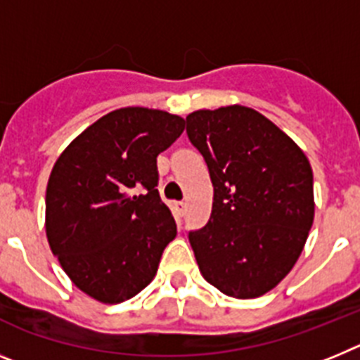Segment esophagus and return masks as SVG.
I'll return each instance as SVG.
<instances>
[{"instance_id":"obj_1","label":"esophagus","mask_w":360,"mask_h":360,"mask_svg":"<svg viewBox=\"0 0 360 360\" xmlns=\"http://www.w3.org/2000/svg\"><path fill=\"white\" fill-rule=\"evenodd\" d=\"M174 209H176L178 214L184 216V214H186V211H187V203L186 202H176V203H174Z\"/></svg>"}]
</instances>
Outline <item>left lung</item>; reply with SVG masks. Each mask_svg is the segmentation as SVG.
<instances>
[{
  "label": "left lung",
  "mask_w": 360,
  "mask_h": 360,
  "mask_svg": "<svg viewBox=\"0 0 360 360\" xmlns=\"http://www.w3.org/2000/svg\"><path fill=\"white\" fill-rule=\"evenodd\" d=\"M187 136L214 187L207 225L189 232L205 281L238 299L278 287L314 224V174L303 149L247 106L198 110Z\"/></svg>",
  "instance_id": "8db88e82"
}]
</instances>
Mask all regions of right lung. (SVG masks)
Here are the masks:
<instances>
[{
	"mask_svg": "<svg viewBox=\"0 0 360 360\" xmlns=\"http://www.w3.org/2000/svg\"><path fill=\"white\" fill-rule=\"evenodd\" d=\"M186 128L167 111L120 108L59 155L46 186V238L79 290L101 303L131 299L153 281L176 236L158 195L157 157Z\"/></svg>",
	"mask_w": 360,
	"mask_h": 360,
	"instance_id": "obj_1",
	"label": "right lung"
}]
</instances>
